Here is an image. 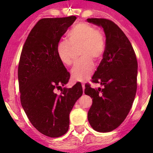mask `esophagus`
<instances>
[{
    "label": "esophagus",
    "mask_w": 153,
    "mask_h": 153,
    "mask_svg": "<svg viewBox=\"0 0 153 153\" xmlns=\"http://www.w3.org/2000/svg\"><path fill=\"white\" fill-rule=\"evenodd\" d=\"M82 88H83V90L84 91V89H85V84H82Z\"/></svg>",
    "instance_id": "obj_1"
}]
</instances>
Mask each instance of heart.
<instances>
[{"label": "heart", "instance_id": "1", "mask_svg": "<svg viewBox=\"0 0 153 153\" xmlns=\"http://www.w3.org/2000/svg\"><path fill=\"white\" fill-rule=\"evenodd\" d=\"M67 40L58 43L56 52L58 58L64 65L73 63L72 52L79 48L81 59L75 63L71 70V75L75 81L87 79L94 71V63L102 59L105 52V38L101 31L87 23H79L67 32Z\"/></svg>", "mask_w": 153, "mask_h": 153}]
</instances>
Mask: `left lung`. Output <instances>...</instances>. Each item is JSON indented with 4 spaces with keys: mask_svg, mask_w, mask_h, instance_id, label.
Masks as SVG:
<instances>
[{
    "mask_svg": "<svg viewBox=\"0 0 153 153\" xmlns=\"http://www.w3.org/2000/svg\"><path fill=\"white\" fill-rule=\"evenodd\" d=\"M89 23L101 27L106 36L102 61L92 78L103 89L86 87L92 98L88 121L95 130L108 132L121 124L127 116L137 90L138 62L130 41L112 21L88 18Z\"/></svg>",
    "mask_w": 153,
    "mask_h": 153,
    "instance_id": "8db88e82",
    "label": "left lung"
}]
</instances>
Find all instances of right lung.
<instances>
[{
  "label": "right lung",
  "mask_w": 153,
  "mask_h": 153,
  "mask_svg": "<svg viewBox=\"0 0 153 153\" xmlns=\"http://www.w3.org/2000/svg\"><path fill=\"white\" fill-rule=\"evenodd\" d=\"M75 20V16L40 20L26 40L18 64L23 109L34 127L51 138L67 132L69 113L83 94L80 83L61 87L70 75L56 52L57 44ZM56 88L61 89L60 95Z\"/></svg>",
  "instance_id": "add662e5"
}]
</instances>
